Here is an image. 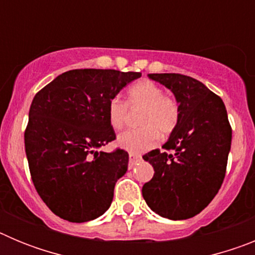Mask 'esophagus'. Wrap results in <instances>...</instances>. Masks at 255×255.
<instances>
[{"label": "esophagus", "instance_id": "34e87169", "mask_svg": "<svg viewBox=\"0 0 255 255\" xmlns=\"http://www.w3.org/2000/svg\"><path fill=\"white\" fill-rule=\"evenodd\" d=\"M141 159V155L140 154H136V153H130L129 154V166L132 167L136 162H139Z\"/></svg>", "mask_w": 255, "mask_h": 255}]
</instances>
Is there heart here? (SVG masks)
Wrapping results in <instances>:
<instances>
[{"mask_svg": "<svg viewBox=\"0 0 255 255\" xmlns=\"http://www.w3.org/2000/svg\"><path fill=\"white\" fill-rule=\"evenodd\" d=\"M141 108L139 129L126 130L120 134L117 144L130 153H143L158 143L159 135L168 136L180 121V106L176 98L163 94V89L150 80L135 83L128 91L125 101L114 97L108 102L107 114L115 130H121L128 120L129 108Z\"/></svg>", "mask_w": 255, "mask_h": 255, "instance_id": "heart-1", "label": "heart"}]
</instances>
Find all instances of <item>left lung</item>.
Returning a JSON list of instances; mask_svg holds the SVG:
<instances>
[{"label":"left lung","instance_id":"obj_1","mask_svg":"<svg viewBox=\"0 0 255 255\" xmlns=\"http://www.w3.org/2000/svg\"><path fill=\"white\" fill-rule=\"evenodd\" d=\"M148 76L175 94L180 121L162 145L164 150L153 149L143 155L154 168V175L141 193L159 216L186 220L203 211L220 190L233 129L224 101L199 80L181 74Z\"/></svg>","mask_w":255,"mask_h":255}]
</instances>
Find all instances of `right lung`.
Instances as JSON below:
<instances>
[{
	"label": "right lung",
	"instance_id": "obj_1",
	"mask_svg": "<svg viewBox=\"0 0 255 255\" xmlns=\"http://www.w3.org/2000/svg\"><path fill=\"white\" fill-rule=\"evenodd\" d=\"M141 73L76 69L58 75L34 96L24 132L35 190L56 216L87 222L110 208L129 154L97 152L116 139L108 102Z\"/></svg>",
	"mask_w": 255,
	"mask_h": 255
}]
</instances>
